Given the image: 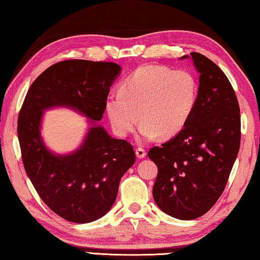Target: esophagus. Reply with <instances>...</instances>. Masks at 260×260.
I'll list each match as a JSON object with an SVG mask.
<instances>
[{
    "label": "esophagus",
    "mask_w": 260,
    "mask_h": 260,
    "mask_svg": "<svg viewBox=\"0 0 260 260\" xmlns=\"http://www.w3.org/2000/svg\"><path fill=\"white\" fill-rule=\"evenodd\" d=\"M136 155H137V157L138 158H145L146 157V155H147V152H146V150L144 149V148H141V147H138L137 149H136Z\"/></svg>",
    "instance_id": "34e87169"
}]
</instances>
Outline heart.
Here are the masks:
<instances>
[{
  "label": "heart",
  "instance_id": "1",
  "mask_svg": "<svg viewBox=\"0 0 260 260\" xmlns=\"http://www.w3.org/2000/svg\"><path fill=\"white\" fill-rule=\"evenodd\" d=\"M198 98L199 82L190 71L145 65L121 83L119 95H109L105 110L116 136H128L139 119L142 139H168L187 124Z\"/></svg>",
  "mask_w": 260,
  "mask_h": 260
}]
</instances>
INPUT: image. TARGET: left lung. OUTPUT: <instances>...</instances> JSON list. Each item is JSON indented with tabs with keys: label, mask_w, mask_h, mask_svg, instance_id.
I'll list each match as a JSON object with an SVG mask.
<instances>
[{
	"label": "left lung",
	"mask_w": 260,
	"mask_h": 260,
	"mask_svg": "<svg viewBox=\"0 0 260 260\" xmlns=\"http://www.w3.org/2000/svg\"><path fill=\"white\" fill-rule=\"evenodd\" d=\"M190 56L200 73L197 107L173 139L148 151L158 168L153 200L179 220L200 218L216 203L241 139L240 108L229 79L208 57Z\"/></svg>",
	"instance_id": "8db88e82"
}]
</instances>
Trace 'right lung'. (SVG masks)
Wrapping results in <instances>:
<instances>
[{
  "label": "right lung",
  "instance_id": "1",
  "mask_svg": "<svg viewBox=\"0 0 260 260\" xmlns=\"http://www.w3.org/2000/svg\"><path fill=\"white\" fill-rule=\"evenodd\" d=\"M120 66L110 61L70 59L47 68L31 84L18 118V138L25 173L40 199L74 223L100 219L113 205L120 179L136 153L126 140L94 125L72 155L56 156L42 144V111L65 105L100 121Z\"/></svg>",
  "mask_w": 260,
  "mask_h": 260
}]
</instances>
